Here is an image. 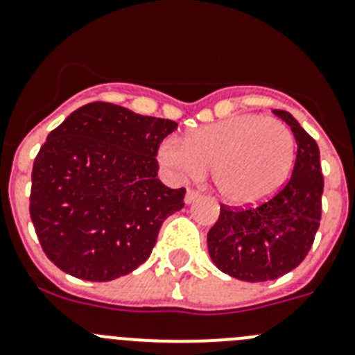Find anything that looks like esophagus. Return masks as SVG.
<instances>
[{"instance_id":"1","label":"esophagus","mask_w":355,"mask_h":355,"mask_svg":"<svg viewBox=\"0 0 355 355\" xmlns=\"http://www.w3.org/2000/svg\"><path fill=\"white\" fill-rule=\"evenodd\" d=\"M199 197H200V192H197V190H193V188H188L187 196H184V202H187V205H190V202L197 200Z\"/></svg>"}]
</instances>
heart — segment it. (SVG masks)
<instances>
[{
    "instance_id": "heart-1",
    "label": "heart",
    "mask_w": 355,
    "mask_h": 355,
    "mask_svg": "<svg viewBox=\"0 0 355 355\" xmlns=\"http://www.w3.org/2000/svg\"><path fill=\"white\" fill-rule=\"evenodd\" d=\"M295 137L283 121L234 115L159 144L158 156L178 174L199 178L211 168L213 184L227 202L256 205L286 183L295 163Z\"/></svg>"
}]
</instances>
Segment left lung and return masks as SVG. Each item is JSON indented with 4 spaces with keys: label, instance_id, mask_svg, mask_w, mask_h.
Wrapping results in <instances>:
<instances>
[{
    "label": "left lung",
    "instance_id": "obj_1",
    "mask_svg": "<svg viewBox=\"0 0 355 355\" xmlns=\"http://www.w3.org/2000/svg\"><path fill=\"white\" fill-rule=\"evenodd\" d=\"M274 114L291 128L297 140L291 178L258 205H222L208 233L213 263L247 283L274 281L297 268L311 249L322 218L324 175L318 146L288 112L274 110Z\"/></svg>",
    "mask_w": 355,
    "mask_h": 355
}]
</instances>
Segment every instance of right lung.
Instances as JSON below:
<instances>
[{
    "instance_id": "right-lung-1",
    "label": "right lung",
    "mask_w": 355,
    "mask_h": 355,
    "mask_svg": "<svg viewBox=\"0 0 355 355\" xmlns=\"http://www.w3.org/2000/svg\"><path fill=\"white\" fill-rule=\"evenodd\" d=\"M168 119L89 103L48 135L31 171L30 215L49 259L65 274L105 283L153 252L163 220L184 206V188L158 180Z\"/></svg>"
}]
</instances>
